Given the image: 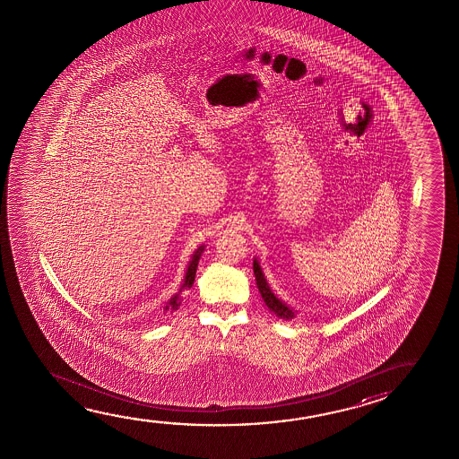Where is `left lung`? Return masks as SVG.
Masks as SVG:
<instances>
[{"label":"left lung","mask_w":459,"mask_h":459,"mask_svg":"<svg viewBox=\"0 0 459 459\" xmlns=\"http://www.w3.org/2000/svg\"><path fill=\"white\" fill-rule=\"evenodd\" d=\"M253 265L254 274H255V281H257L260 295H262V299L265 301V305L268 306V309H270L272 313L276 314L281 319H293L297 311H293L290 306L284 303L282 299H278V297L272 292V289H270L268 282H266L265 276H264V273H262V268H260L257 259H254Z\"/></svg>","instance_id":"left-lung-1"}]
</instances>
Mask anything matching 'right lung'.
Masks as SVG:
<instances>
[{
    "label": "right lung",
    "instance_id": "obj_1",
    "mask_svg": "<svg viewBox=\"0 0 459 459\" xmlns=\"http://www.w3.org/2000/svg\"><path fill=\"white\" fill-rule=\"evenodd\" d=\"M204 249H205V247H200L199 249L193 254V259H191L189 265H187L185 281H183V284H181L179 292H181L183 289H191V287H193L194 280H195V272H197V265H199L200 255L204 253ZM179 305H181V299H179V293H177V295H173L164 309H166V311H175V309H178Z\"/></svg>",
    "mask_w": 459,
    "mask_h": 459
}]
</instances>
